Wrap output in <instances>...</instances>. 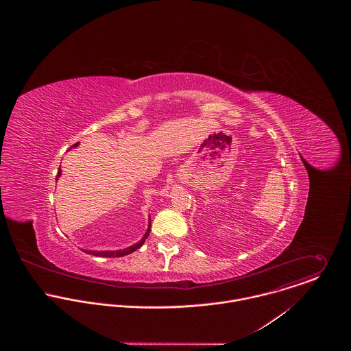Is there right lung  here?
<instances>
[{
    "label": "right lung",
    "instance_id": "1",
    "mask_svg": "<svg viewBox=\"0 0 351 351\" xmlns=\"http://www.w3.org/2000/svg\"><path fill=\"white\" fill-rule=\"evenodd\" d=\"M78 145L80 143H75L74 146H71L70 149H75V147H78ZM62 176V170H60V167H59V170H58V174H56V180ZM150 228H151V217H149V228H147V231H146V234L143 235V238L138 242V243H135V245H132V246H130V247H127V249H121V250H106V251H96V250H82L84 252H86V254H92V255H96V256H124V255H128V254H131V252H134L135 250H138L145 242H146V239L149 238V235H150Z\"/></svg>",
    "mask_w": 351,
    "mask_h": 351
}]
</instances>
